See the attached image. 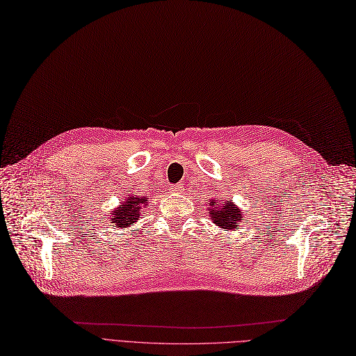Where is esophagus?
<instances>
[{"mask_svg": "<svg viewBox=\"0 0 356 356\" xmlns=\"http://www.w3.org/2000/svg\"><path fill=\"white\" fill-rule=\"evenodd\" d=\"M170 193L181 194L182 193V187H179V186H170Z\"/></svg>", "mask_w": 356, "mask_h": 356, "instance_id": "esophagus-1", "label": "esophagus"}]
</instances>
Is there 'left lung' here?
I'll list each match as a JSON object with an SVG mask.
<instances>
[{
    "label": "left lung",
    "instance_id": "obj_1",
    "mask_svg": "<svg viewBox=\"0 0 356 356\" xmlns=\"http://www.w3.org/2000/svg\"><path fill=\"white\" fill-rule=\"evenodd\" d=\"M207 206H209L207 207L209 219L213 220L218 228H222L224 231H236L243 222V211L231 199H211Z\"/></svg>",
    "mask_w": 356,
    "mask_h": 356
}]
</instances>
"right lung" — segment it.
Returning <instances> with one entry per match:
<instances>
[{"label": "right lung", "instance_id": "right-lung-1", "mask_svg": "<svg viewBox=\"0 0 356 356\" xmlns=\"http://www.w3.org/2000/svg\"><path fill=\"white\" fill-rule=\"evenodd\" d=\"M149 195H137V194H128L120 200L119 206L112 209L108 213L110 224L119 229L131 228L138 222L141 213L149 206Z\"/></svg>", "mask_w": 356, "mask_h": 356}]
</instances>
